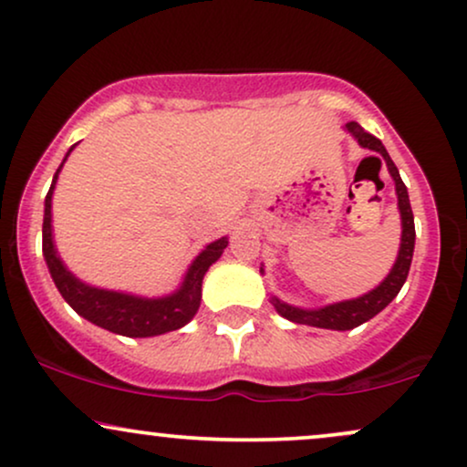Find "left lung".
<instances>
[{
	"label": "left lung",
	"mask_w": 467,
	"mask_h": 467,
	"mask_svg": "<svg viewBox=\"0 0 467 467\" xmlns=\"http://www.w3.org/2000/svg\"><path fill=\"white\" fill-rule=\"evenodd\" d=\"M348 132L357 139L358 145L363 148L379 151L387 162V170H389L391 178L396 182V195H398V209H400V219H402V239H400V250H398V258L391 267L389 276H387L379 287L369 291L361 297H355V300H344L335 302V305L322 306V308H297L291 305H285L278 297H272V305L283 317L291 319L296 324H306V326H317V328H330V330H350L361 326L368 319L379 316L383 308L389 305L391 300L398 296V291L402 289L404 280L409 276V267H411L413 258V248H415V223H413V211L411 202H409L407 187H404L400 173H398V167L394 161L387 154L385 145L374 137V134L365 132L357 121L346 123ZM380 162V159H379ZM263 272V269H261Z\"/></svg>",
	"instance_id": "obj_1"
}]
</instances>
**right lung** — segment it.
<instances>
[{
    "mask_svg": "<svg viewBox=\"0 0 467 467\" xmlns=\"http://www.w3.org/2000/svg\"><path fill=\"white\" fill-rule=\"evenodd\" d=\"M71 145L67 156L71 154ZM65 156V161H67ZM63 161V162H65ZM63 162L54 173L52 187L45 195V217H43V254L47 261L49 274H52L54 285L58 287L60 296L78 316H82L95 326L110 330V333L123 337H154L170 333V330L182 328L184 324L193 319L200 308L202 300V280L209 272L213 263L222 256L223 248L228 245V237H222L206 245L204 250L191 263L187 276L182 280V287L176 294L165 297H139L119 294V291H106L98 287H88L82 280H78L63 265L60 256L56 254L52 239V193L56 180L63 170Z\"/></svg>",
    "mask_w": 467,
    "mask_h": 467,
    "instance_id": "obj_1",
    "label": "right lung"
}]
</instances>
